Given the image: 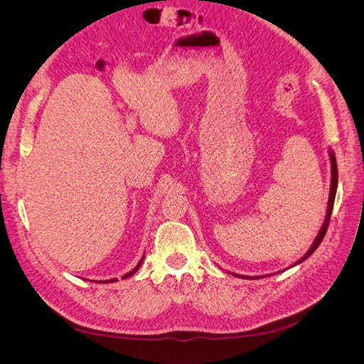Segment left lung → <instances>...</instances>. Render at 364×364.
<instances>
[{"label": "left lung", "mask_w": 364, "mask_h": 364, "mask_svg": "<svg viewBox=\"0 0 364 364\" xmlns=\"http://www.w3.org/2000/svg\"><path fill=\"white\" fill-rule=\"evenodd\" d=\"M329 161H331V188H329V199H328V206H326V215H325V222L321 228V230H318V234L316 237V240L313 241L311 247L306 250L305 255L297 259L294 264H291V267L297 266V264H301L302 261H305L308 257L311 255V253L318 247V245L322 243V240L326 234V229H328V225H329V218H331V213H333V206H334V199H336V193H337V162H336V156L334 153L329 150ZM234 277H238V278H246V279H255V278H261V277H241V274H237L234 273Z\"/></svg>", "instance_id": "obj_1"}]
</instances>
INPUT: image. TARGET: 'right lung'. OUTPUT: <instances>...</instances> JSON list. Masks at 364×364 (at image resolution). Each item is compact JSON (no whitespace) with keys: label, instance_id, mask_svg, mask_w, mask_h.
Listing matches in <instances>:
<instances>
[{"label":"right lung","instance_id":"obj_1","mask_svg":"<svg viewBox=\"0 0 364 364\" xmlns=\"http://www.w3.org/2000/svg\"><path fill=\"white\" fill-rule=\"evenodd\" d=\"M142 259H144V257H142V258H141V261L136 264V267H135L134 270H130L129 273H126L123 278H129V277H132V274H134V273H135V272L139 269V266H141V264H142ZM115 281H118V279H117V278H114V279H107V281H98V282H105V284H106V282H115Z\"/></svg>","mask_w":364,"mask_h":364}]
</instances>
